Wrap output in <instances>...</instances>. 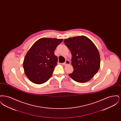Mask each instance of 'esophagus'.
<instances>
[{
  "label": "esophagus",
  "instance_id": "34e87169",
  "mask_svg": "<svg viewBox=\"0 0 121 121\" xmlns=\"http://www.w3.org/2000/svg\"><path fill=\"white\" fill-rule=\"evenodd\" d=\"M70 64V62L69 61V60H66L65 61V62L63 64V65H64V66H66V65H69Z\"/></svg>",
  "mask_w": 121,
  "mask_h": 121
}]
</instances>
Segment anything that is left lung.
Wrapping results in <instances>:
<instances>
[{
	"label": "left lung",
	"mask_w": 121,
	"mask_h": 121,
	"mask_svg": "<svg viewBox=\"0 0 121 121\" xmlns=\"http://www.w3.org/2000/svg\"><path fill=\"white\" fill-rule=\"evenodd\" d=\"M64 43L71 52L73 71L69 74L76 82L84 83L92 78L100 66L98 48L92 41L84 36L65 39Z\"/></svg>",
	"instance_id": "1"
}]
</instances>
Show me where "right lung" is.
<instances>
[{
    "mask_svg": "<svg viewBox=\"0 0 121 121\" xmlns=\"http://www.w3.org/2000/svg\"><path fill=\"white\" fill-rule=\"evenodd\" d=\"M63 40L41 38L30 48L24 59L23 67L25 75L31 82L40 84L51 77L58 61L54 51Z\"/></svg>",
    "mask_w": 121,
    "mask_h": 121,
    "instance_id": "obj_1",
    "label": "right lung"
}]
</instances>
